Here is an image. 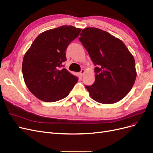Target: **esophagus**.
<instances>
[{"instance_id": "obj_1", "label": "esophagus", "mask_w": 153, "mask_h": 153, "mask_svg": "<svg viewBox=\"0 0 153 153\" xmlns=\"http://www.w3.org/2000/svg\"><path fill=\"white\" fill-rule=\"evenodd\" d=\"M84 73H85V70H84V69H81V71H80V75L82 76L83 75H84Z\"/></svg>"}]
</instances>
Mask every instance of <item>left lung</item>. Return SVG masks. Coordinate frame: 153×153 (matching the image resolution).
<instances>
[{
    "mask_svg": "<svg viewBox=\"0 0 153 153\" xmlns=\"http://www.w3.org/2000/svg\"><path fill=\"white\" fill-rule=\"evenodd\" d=\"M79 41L95 68V81L85 85L91 98L103 104L121 100L131 91L137 73L135 59L122 41L93 27L83 29Z\"/></svg>",
    "mask_w": 153,
    "mask_h": 153,
    "instance_id": "8db88e82",
    "label": "left lung"
}]
</instances>
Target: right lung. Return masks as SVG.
I'll use <instances>...</instances> for the list:
<instances>
[{"label": "right lung", "mask_w": 153, "mask_h": 153, "mask_svg": "<svg viewBox=\"0 0 153 153\" xmlns=\"http://www.w3.org/2000/svg\"><path fill=\"white\" fill-rule=\"evenodd\" d=\"M62 25L40 34L24 55L22 73L25 84L36 98L55 102L68 96L78 78L64 68L66 50L81 32Z\"/></svg>", "instance_id": "add662e5"}]
</instances>
